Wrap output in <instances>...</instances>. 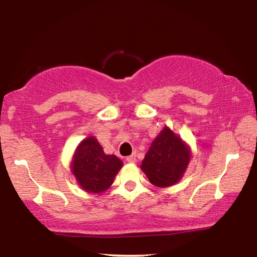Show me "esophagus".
Returning <instances> with one entry per match:
<instances>
[{
	"instance_id": "obj_1",
	"label": "esophagus",
	"mask_w": 257,
	"mask_h": 257,
	"mask_svg": "<svg viewBox=\"0 0 257 257\" xmlns=\"http://www.w3.org/2000/svg\"><path fill=\"white\" fill-rule=\"evenodd\" d=\"M125 161H127L128 163H135L137 161V155L136 154H132V155H129V156H127V159H125Z\"/></svg>"
}]
</instances>
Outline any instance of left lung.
<instances>
[{"label":"left lung","mask_w":257,"mask_h":257,"mask_svg":"<svg viewBox=\"0 0 257 257\" xmlns=\"http://www.w3.org/2000/svg\"><path fill=\"white\" fill-rule=\"evenodd\" d=\"M189 159L190 152L184 142L164 128L152 143L142 162V170L153 185L168 187L181 179Z\"/></svg>","instance_id":"1"}]
</instances>
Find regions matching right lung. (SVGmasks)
Listing matches in <instances>:
<instances>
[{"instance_id":"right-lung-1","label":"right lung","mask_w":257,"mask_h":257,"mask_svg":"<svg viewBox=\"0 0 257 257\" xmlns=\"http://www.w3.org/2000/svg\"><path fill=\"white\" fill-rule=\"evenodd\" d=\"M122 167L115 155H106L95 137L80 143L72 162V172L79 185L88 193L101 194L112 185Z\"/></svg>"}]
</instances>
